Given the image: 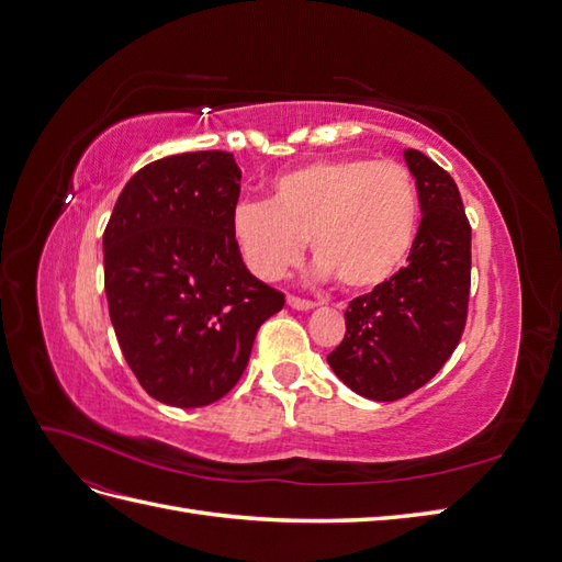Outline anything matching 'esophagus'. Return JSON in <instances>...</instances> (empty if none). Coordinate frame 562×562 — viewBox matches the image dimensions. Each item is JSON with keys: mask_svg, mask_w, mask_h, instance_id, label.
<instances>
[{"mask_svg": "<svg viewBox=\"0 0 562 562\" xmlns=\"http://www.w3.org/2000/svg\"><path fill=\"white\" fill-rule=\"evenodd\" d=\"M288 304H291L293 310H312V307H316L314 300H304V297H297V295H288Z\"/></svg>", "mask_w": 562, "mask_h": 562, "instance_id": "1", "label": "esophagus"}]
</instances>
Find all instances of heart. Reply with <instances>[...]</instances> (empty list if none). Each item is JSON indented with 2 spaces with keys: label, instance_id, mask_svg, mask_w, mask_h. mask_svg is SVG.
<instances>
[{
  "label": "heart",
  "instance_id": "b5f03b06",
  "mask_svg": "<svg viewBox=\"0 0 562 562\" xmlns=\"http://www.w3.org/2000/svg\"><path fill=\"white\" fill-rule=\"evenodd\" d=\"M419 223V192L398 161L316 159L269 184V201L236 203L229 229L250 274L277 281L304 250L318 274L345 291H368L396 274Z\"/></svg>",
  "mask_w": 562,
  "mask_h": 562
}]
</instances>
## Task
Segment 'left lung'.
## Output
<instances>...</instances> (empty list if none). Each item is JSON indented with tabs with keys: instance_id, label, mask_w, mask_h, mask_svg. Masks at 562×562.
Masks as SVG:
<instances>
[{
	"instance_id": "obj_1",
	"label": "left lung",
	"mask_w": 562,
	"mask_h": 562,
	"mask_svg": "<svg viewBox=\"0 0 562 562\" xmlns=\"http://www.w3.org/2000/svg\"><path fill=\"white\" fill-rule=\"evenodd\" d=\"M422 223L389 281L353 297L347 333L330 353L335 375L372 401H398L427 384L462 339L471 295V225L452 176L405 149Z\"/></svg>"
}]
</instances>
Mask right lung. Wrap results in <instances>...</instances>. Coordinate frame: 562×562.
I'll return each instance as SVG.
<instances>
[{
	"mask_svg": "<svg viewBox=\"0 0 562 562\" xmlns=\"http://www.w3.org/2000/svg\"><path fill=\"white\" fill-rule=\"evenodd\" d=\"M239 194L229 151H184L140 168L105 227L116 342L135 380L166 405L223 398L241 380L260 326L285 304L234 246Z\"/></svg>",
	"mask_w": 562,
	"mask_h": 562,
	"instance_id": "1",
	"label": "right lung"
}]
</instances>
